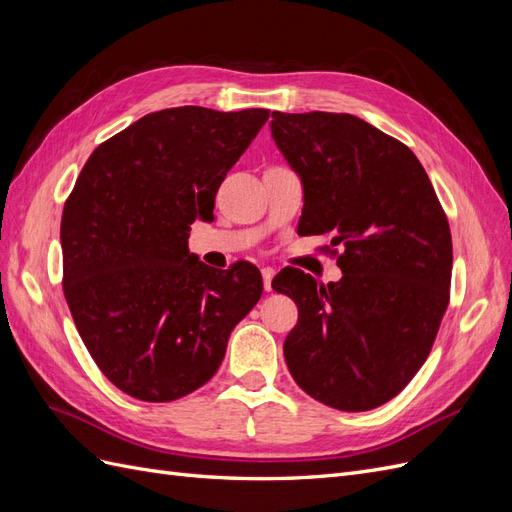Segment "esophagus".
<instances>
[{"label":"esophagus","mask_w":512,"mask_h":512,"mask_svg":"<svg viewBox=\"0 0 512 512\" xmlns=\"http://www.w3.org/2000/svg\"><path fill=\"white\" fill-rule=\"evenodd\" d=\"M273 275H275V271H273L271 267L262 269V284H265V290H267V292H271V280H273Z\"/></svg>","instance_id":"esophagus-1"}]
</instances>
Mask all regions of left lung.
<instances>
[{
    "label": "left lung",
    "instance_id": "8db88e82",
    "mask_svg": "<svg viewBox=\"0 0 512 512\" xmlns=\"http://www.w3.org/2000/svg\"><path fill=\"white\" fill-rule=\"evenodd\" d=\"M271 132L303 181L299 232L331 237L320 250L344 273L327 286L294 267L273 277L299 307L286 365L324 406L378 408L436 342L451 299L448 218L414 153L359 117L275 111Z\"/></svg>",
    "mask_w": 512,
    "mask_h": 512
}]
</instances>
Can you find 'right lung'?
Returning <instances> with one entry per match:
<instances>
[{
    "label": "right lung",
    "instance_id": "add662e5",
    "mask_svg": "<svg viewBox=\"0 0 512 512\" xmlns=\"http://www.w3.org/2000/svg\"><path fill=\"white\" fill-rule=\"evenodd\" d=\"M269 113H149L94 149L66 198L64 297L91 359L134 399L162 404L209 382L260 299L252 262L211 269L188 252V230L213 218L226 173Z\"/></svg>",
    "mask_w": 512,
    "mask_h": 512
}]
</instances>
